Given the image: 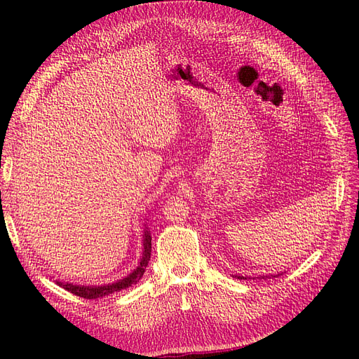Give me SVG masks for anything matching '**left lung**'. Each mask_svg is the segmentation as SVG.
Masks as SVG:
<instances>
[{"instance_id": "8db88e82", "label": "left lung", "mask_w": 359, "mask_h": 359, "mask_svg": "<svg viewBox=\"0 0 359 359\" xmlns=\"http://www.w3.org/2000/svg\"><path fill=\"white\" fill-rule=\"evenodd\" d=\"M278 276H279V274H278ZM234 278H238V279H247L245 276H234ZM265 278H269V276H262V278H259V279H265ZM255 279V278H253Z\"/></svg>"}]
</instances>
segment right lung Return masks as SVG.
Masks as SVG:
<instances>
[{
    "mask_svg": "<svg viewBox=\"0 0 359 359\" xmlns=\"http://www.w3.org/2000/svg\"><path fill=\"white\" fill-rule=\"evenodd\" d=\"M151 257V233L148 231V226L144 225V233H143V253L140 257V262L137 265V269L125 276L123 279H118L116 282H111V284H103V285H80V284H72V282H65V280H55L60 287H63L67 292L72 294H77L80 297H85V299H97V297L109 296L120 290H125L131 287L133 284H137L143 276L144 269L149 262Z\"/></svg>",
    "mask_w": 359,
    "mask_h": 359,
    "instance_id": "add662e5",
    "label": "right lung"
}]
</instances>
